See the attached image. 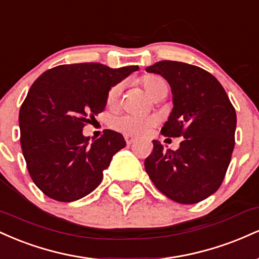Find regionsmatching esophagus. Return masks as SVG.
<instances>
[{
  "mask_svg": "<svg viewBox=\"0 0 259 259\" xmlns=\"http://www.w3.org/2000/svg\"><path fill=\"white\" fill-rule=\"evenodd\" d=\"M124 138H125V141H126L127 145H132L133 142L135 141V139H134L132 135H125V136H124Z\"/></svg>",
  "mask_w": 259,
  "mask_h": 259,
  "instance_id": "1",
  "label": "esophagus"
}]
</instances>
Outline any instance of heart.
I'll return each instance as SVG.
<instances>
[{
  "instance_id": "b5f03b06",
  "label": "heart",
  "mask_w": 259,
  "mask_h": 259,
  "mask_svg": "<svg viewBox=\"0 0 259 259\" xmlns=\"http://www.w3.org/2000/svg\"><path fill=\"white\" fill-rule=\"evenodd\" d=\"M142 85L146 92L151 97L157 96L163 89H167L168 86L158 76H145L142 79ZM120 96V85H114L109 89L107 94V105L109 107H115L118 105ZM156 123V119L150 115H135V114H123L117 117L113 120V126L118 132H121L126 135L140 136L146 134Z\"/></svg>"
}]
</instances>
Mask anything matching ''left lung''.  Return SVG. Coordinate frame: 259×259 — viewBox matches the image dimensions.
Here are the masks:
<instances>
[{"label":"left lung","instance_id":"left-lung-1","mask_svg":"<svg viewBox=\"0 0 259 259\" xmlns=\"http://www.w3.org/2000/svg\"><path fill=\"white\" fill-rule=\"evenodd\" d=\"M146 70L163 76L173 94V109L160 133L184 140L177 151H164L153 140L145 169L168 198L197 203L224 180L235 146L236 112L221 82L200 67L160 61Z\"/></svg>","mask_w":259,"mask_h":259}]
</instances>
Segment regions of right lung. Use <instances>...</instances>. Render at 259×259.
Instances as JSON below:
<instances>
[{
    "mask_svg": "<svg viewBox=\"0 0 259 259\" xmlns=\"http://www.w3.org/2000/svg\"><path fill=\"white\" fill-rule=\"evenodd\" d=\"M138 69L63 64L35 80L19 111L20 145L29 174L45 195L73 202L100 185L103 170L126 142L113 130L90 141L82 127L105 109L109 89Z\"/></svg>",
    "mask_w": 259,
    "mask_h": 259,
    "instance_id": "1",
    "label": "right lung"
}]
</instances>
